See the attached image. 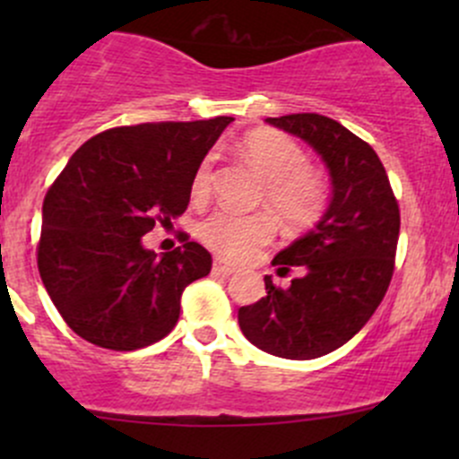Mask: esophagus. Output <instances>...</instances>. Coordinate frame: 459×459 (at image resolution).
Instances as JSON below:
<instances>
[{"instance_id":"esophagus-1","label":"esophagus","mask_w":459,"mask_h":459,"mask_svg":"<svg viewBox=\"0 0 459 459\" xmlns=\"http://www.w3.org/2000/svg\"><path fill=\"white\" fill-rule=\"evenodd\" d=\"M235 271H238V266L224 262V259H215V262H212V273H215V275H233Z\"/></svg>"}]
</instances>
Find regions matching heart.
Returning a JSON list of instances; mask_svg holds the SVG:
<instances>
[{"instance_id":"obj_1","label":"heart","mask_w":459,"mask_h":459,"mask_svg":"<svg viewBox=\"0 0 459 459\" xmlns=\"http://www.w3.org/2000/svg\"><path fill=\"white\" fill-rule=\"evenodd\" d=\"M239 152L266 182V206L284 226H307L324 211L326 184L308 169L304 148L277 131H253L239 142ZM211 191V160H204L191 184L193 200ZM200 238L211 251L229 259H244L266 247L273 238L268 215H239L217 208L200 224Z\"/></svg>"}]
</instances>
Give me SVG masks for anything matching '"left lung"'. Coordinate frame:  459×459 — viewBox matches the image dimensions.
<instances>
[{
	"instance_id": "obj_1",
	"label": "left lung",
	"mask_w": 459,
	"mask_h": 459,
	"mask_svg": "<svg viewBox=\"0 0 459 459\" xmlns=\"http://www.w3.org/2000/svg\"><path fill=\"white\" fill-rule=\"evenodd\" d=\"M322 157L331 202L317 224L273 259L277 273L298 268L286 289L264 277L266 298L238 311L251 344L286 359H313L344 346L382 302L393 275L400 208L377 152L331 117H266Z\"/></svg>"
}]
</instances>
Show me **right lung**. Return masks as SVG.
I'll return each instance as SVG.
<instances>
[{"mask_svg":"<svg viewBox=\"0 0 459 459\" xmlns=\"http://www.w3.org/2000/svg\"><path fill=\"white\" fill-rule=\"evenodd\" d=\"M233 117L119 126L82 143L41 208L37 266L64 322L91 344L135 351L169 335L211 253L157 255L142 238L186 211L195 170Z\"/></svg>","mask_w":459,"mask_h":459,"instance_id":"add662e5","label":"right lung"}]
</instances>
